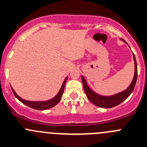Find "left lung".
<instances>
[{"instance_id": "1", "label": "left lung", "mask_w": 147, "mask_h": 147, "mask_svg": "<svg viewBox=\"0 0 147 147\" xmlns=\"http://www.w3.org/2000/svg\"><path fill=\"white\" fill-rule=\"evenodd\" d=\"M133 56H134V65H135V72H134V79H133L132 82H131L129 87L125 91L122 92L121 93H119V94H117L110 96V97H103V96H100L99 95V94H96L95 92H94L87 86V83H86V80L82 76V81L83 87H84V92H85L88 100H90L92 103L97 105V106L100 107L111 108L121 104V102H124V100L131 94V93L132 92L133 90H134V87H135V84L136 82H137V61H136L134 54H133Z\"/></svg>"}]
</instances>
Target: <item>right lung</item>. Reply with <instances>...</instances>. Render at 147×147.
I'll return each instance as SVG.
<instances>
[{"label": "right lung", "instance_id": "right-lung-1", "mask_svg": "<svg viewBox=\"0 0 147 147\" xmlns=\"http://www.w3.org/2000/svg\"><path fill=\"white\" fill-rule=\"evenodd\" d=\"M67 79V78H65V80L63 82V85H62L61 89L59 91L58 94L54 97V98L51 99V100H48V101H45V102H30V101H27V100H23L22 98H20L18 95L16 93V92L14 91L13 88L11 87L12 91H13V94H14L15 97L18 99V100H20L22 103H23L24 105H27V106L30 107L32 108V109H39V110H45V109H50V108L53 107L55 106L61 100L62 97H63V94L64 92V89H65V83H66Z\"/></svg>", "mask_w": 147, "mask_h": 147}]
</instances>
